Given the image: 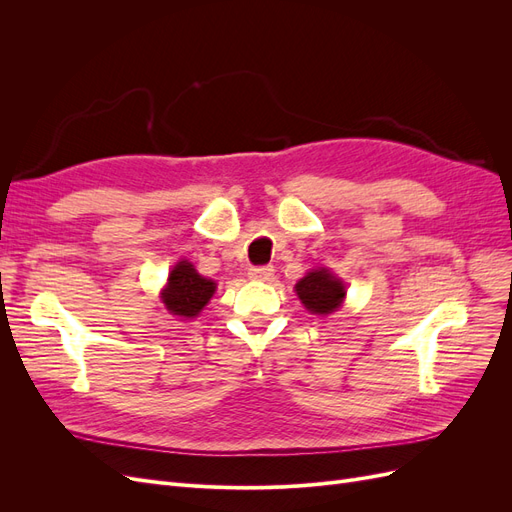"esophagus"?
Returning <instances> with one entry per match:
<instances>
[{
	"label": "esophagus",
	"mask_w": 512,
	"mask_h": 512,
	"mask_svg": "<svg viewBox=\"0 0 512 512\" xmlns=\"http://www.w3.org/2000/svg\"><path fill=\"white\" fill-rule=\"evenodd\" d=\"M247 275H250V280H254V282H269L271 277H273V267L271 265L252 267Z\"/></svg>",
	"instance_id": "1"
}]
</instances>
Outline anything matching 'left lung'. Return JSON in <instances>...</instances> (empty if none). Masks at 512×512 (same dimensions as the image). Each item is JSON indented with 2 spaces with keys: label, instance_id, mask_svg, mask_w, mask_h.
I'll use <instances>...</instances> for the list:
<instances>
[{
  "label": "left lung",
  "instance_id": "1",
  "mask_svg": "<svg viewBox=\"0 0 512 512\" xmlns=\"http://www.w3.org/2000/svg\"><path fill=\"white\" fill-rule=\"evenodd\" d=\"M307 312L327 316L344 303L346 286L329 269H312L294 286Z\"/></svg>",
  "mask_w": 512,
  "mask_h": 512
}]
</instances>
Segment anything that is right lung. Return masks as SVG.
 <instances>
[{
    "label": "right lung",
    "mask_w": 512,
    "mask_h": 512,
    "mask_svg": "<svg viewBox=\"0 0 512 512\" xmlns=\"http://www.w3.org/2000/svg\"><path fill=\"white\" fill-rule=\"evenodd\" d=\"M215 288H218V284L200 275L192 262L179 260L168 275L166 288L162 290V303L173 316L185 320L196 318L213 297Z\"/></svg>",
    "instance_id": "add662e5"
}]
</instances>
